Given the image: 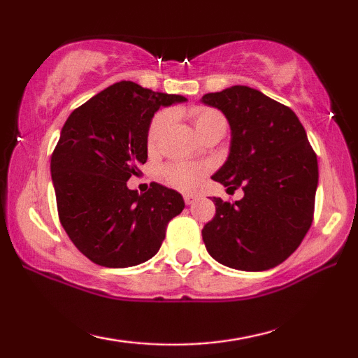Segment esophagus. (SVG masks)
Masks as SVG:
<instances>
[{
    "mask_svg": "<svg viewBox=\"0 0 358 358\" xmlns=\"http://www.w3.org/2000/svg\"><path fill=\"white\" fill-rule=\"evenodd\" d=\"M185 203L186 205H192L194 202L197 201V196H194V194H185Z\"/></svg>",
    "mask_w": 358,
    "mask_h": 358,
    "instance_id": "esophagus-1",
    "label": "esophagus"
}]
</instances>
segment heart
<instances>
[{
    "label": "heart",
    "instance_id": "obj_1",
    "mask_svg": "<svg viewBox=\"0 0 358 358\" xmlns=\"http://www.w3.org/2000/svg\"><path fill=\"white\" fill-rule=\"evenodd\" d=\"M189 118L192 121L194 129L201 138H207L213 134H224L227 129V120L224 115L211 107H202L196 106L191 107ZM172 123V112L164 110L155 115L151 120L148 134H147V145L150 150H153L157 142L161 141L164 131ZM208 173V166L205 164H186V162H175V164H169L162 167L161 175L167 185L178 191H196L199 186L202 185L205 175Z\"/></svg>",
    "mask_w": 358,
    "mask_h": 358
}]
</instances>
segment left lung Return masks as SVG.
Masks as SVG:
<instances>
[{
  "label": "left lung",
  "mask_w": 358,
  "mask_h": 358,
  "mask_svg": "<svg viewBox=\"0 0 358 358\" xmlns=\"http://www.w3.org/2000/svg\"><path fill=\"white\" fill-rule=\"evenodd\" d=\"M202 102L226 115L232 131L227 161L211 178L245 192L234 203L213 197L216 215L202 229L203 243L230 268H273L311 227L317 156L296 115L259 90L235 85Z\"/></svg>",
  "instance_id": "obj_1"
}]
</instances>
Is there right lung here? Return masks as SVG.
I'll return each mask as SVG.
<instances>
[{"label": "right lung", "mask_w": 358, "mask_h": 358, "mask_svg": "<svg viewBox=\"0 0 358 358\" xmlns=\"http://www.w3.org/2000/svg\"><path fill=\"white\" fill-rule=\"evenodd\" d=\"M185 101L123 80L66 120L50 161L58 216L72 243L92 262L126 268L151 259L166 238L169 221L183 211L177 191L151 183L138 194L126 181L147 162L153 115Z\"/></svg>", "instance_id": "1"}]
</instances>
